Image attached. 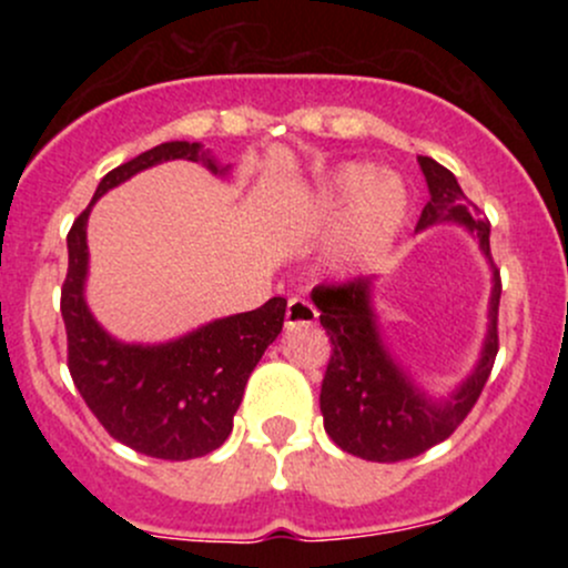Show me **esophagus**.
Listing matches in <instances>:
<instances>
[{
	"instance_id": "obj_1",
	"label": "esophagus",
	"mask_w": 568,
	"mask_h": 568,
	"mask_svg": "<svg viewBox=\"0 0 568 568\" xmlns=\"http://www.w3.org/2000/svg\"><path fill=\"white\" fill-rule=\"evenodd\" d=\"M317 323V310L315 304L306 302L302 296H293L288 302V312H285V325H315Z\"/></svg>"
}]
</instances>
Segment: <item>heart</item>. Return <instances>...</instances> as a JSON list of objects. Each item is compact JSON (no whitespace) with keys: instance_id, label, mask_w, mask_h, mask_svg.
<instances>
[{"instance_id":"obj_1","label":"heart","mask_w":568,"mask_h":568,"mask_svg":"<svg viewBox=\"0 0 568 568\" xmlns=\"http://www.w3.org/2000/svg\"><path fill=\"white\" fill-rule=\"evenodd\" d=\"M323 205L331 216L347 213L331 245V262L342 270H361L400 230L406 189L397 179H376L374 168L349 162L325 181Z\"/></svg>"}]
</instances>
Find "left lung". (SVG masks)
<instances>
[{
	"label": "left lung",
	"mask_w": 568,
	"mask_h": 568,
	"mask_svg": "<svg viewBox=\"0 0 568 568\" xmlns=\"http://www.w3.org/2000/svg\"><path fill=\"white\" fill-rule=\"evenodd\" d=\"M419 168L427 179L429 202L416 230L456 221L478 237L480 251L491 264L494 288L488 302V334L473 374L456 387L452 397L435 403L414 387L410 376L382 344L371 306L374 280L355 277L338 285H317L312 291V302L321 310V325L334 347L321 387L325 433L342 452L368 462L410 459L446 440L478 403L499 349L501 280L488 245L491 224L480 219L478 205L465 197L448 168L438 165L433 158H419Z\"/></svg>",
	"instance_id": "8db88e82"
}]
</instances>
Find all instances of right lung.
Instances as JSON below:
<instances>
[{"mask_svg":"<svg viewBox=\"0 0 568 568\" xmlns=\"http://www.w3.org/2000/svg\"><path fill=\"white\" fill-rule=\"evenodd\" d=\"M168 160L219 168L202 143L168 141L101 179L93 200L71 224L69 272L61 288V315L69 342V374L82 400L114 440L154 459L184 462L205 456L230 438L245 384L264 349L283 331L285 298L253 312L221 317L168 344L116 342L95 323L84 302L88 216L109 189Z\"/></svg>","mask_w":568,"mask_h":568,"instance_id":"obj_1","label":"right lung"}]
</instances>
